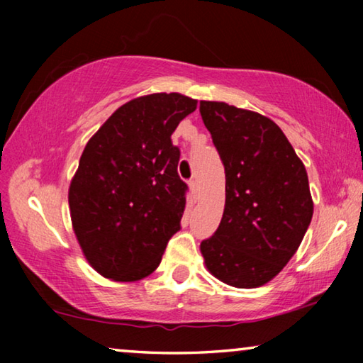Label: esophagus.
<instances>
[{"label":"esophagus","instance_id":"34e87169","mask_svg":"<svg viewBox=\"0 0 363 363\" xmlns=\"http://www.w3.org/2000/svg\"><path fill=\"white\" fill-rule=\"evenodd\" d=\"M189 187H190V192H192L194 200H199V184H196V181H190Z\"/></svg>","mask_w":363,"mask_h":363}]
</instances>
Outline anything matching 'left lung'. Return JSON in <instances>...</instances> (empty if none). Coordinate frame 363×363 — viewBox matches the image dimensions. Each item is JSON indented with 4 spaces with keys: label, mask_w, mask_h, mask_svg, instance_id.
Segmentation results:
<instances>
[{
    "label": "left lung",
    "mask_w": 363,
    "mask_h": 363,
    "mask_svg": "<svg viewBox=\"0 0 363 363\" xmlns=\"http://www.w3.org/2000/svg\"><path fill=\"white\" fill-rule=\"evenodd\" d=\"M200 113L225 169L223 219L200 245L205 266L230 286H262L296 253L311 224L304 163L267 116L216 101H200Z\"/></svg>",
    "instance_id": "1"
}]
</instances>
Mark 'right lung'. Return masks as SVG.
Here are the masks:
<instances>
[{"label":"right lung","instance_id":"right-lung-1","mask_svg":"<svg viewBox=\"0 0 363 363\" xmlns=\"http://www.w3.org/2000/svg\"><path fill=\"white\" fill-rule=\"evenodd\" d=\"M196 108L179 93L123 104L88 140L69 187L72 227L102 277L138 281L158 267L181 229L187 184L171 134Z\"/></svg>","mask_w":363,"mask_h":363}]
</instances>
